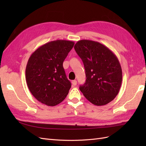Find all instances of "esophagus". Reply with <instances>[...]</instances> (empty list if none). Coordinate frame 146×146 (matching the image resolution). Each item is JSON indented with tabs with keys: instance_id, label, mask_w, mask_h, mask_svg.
I'll use <instances>...</instances> for the list:
<instances>
[{
	"instance_id": "1",
	"label": "esophagus",
	"mask_w": 146,
	"mask_h": 146,
	"mask_svg": "<svg viewBox=\"0 0 146 146\" xmlns=\"http://www.w3.org/2000/svg\"><path fill=\"white\" fill-rule=\"evenodd\" d=\"M72 84L73 86H76V85H77V80H72Z\"/></svg>"
}]
</instances>
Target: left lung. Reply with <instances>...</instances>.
<instances>
[{
  "mask_svg": "<svg viewBox=\"0 0 146 146\" xmlns=\"http://www.w3.org/2000/svg\"><path fill=\"white\" fill-rule=\"evenodd\" d=\"M74 48L83 61L86 74V82L80 86V90L95 105L110 103L117 95L122 80L117 56L101 43L86 39L78 41Z\"/></svg>",
  "mask_w": 146,
  "mask_h": 146,
  "instance_id": "1",
  "label": "left lung"
}]
</instances>
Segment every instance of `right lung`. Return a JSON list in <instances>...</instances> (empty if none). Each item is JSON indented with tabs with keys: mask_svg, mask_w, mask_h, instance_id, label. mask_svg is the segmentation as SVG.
I'll return each instance as SVG.
<instances>
[{
	"mask_svg": "<svg viewBox=\"0 0 146 146\" xmlns=\"http://www.w3.org/2000/svg\"><path fill=\"white\" fill-rule=\"evenodd\" d=\"M74 42L56 40L38 48L31 55L25 69V78L31 93L48 106L61 103L69 93L71 83L66 77L63 61Z\"/></svg>",
	"mask_w": 146,
	"mask_h": 146,
	"instance_id": "right-lung-1",
	"label": "right lung"
}]
</instances>
